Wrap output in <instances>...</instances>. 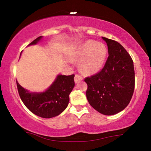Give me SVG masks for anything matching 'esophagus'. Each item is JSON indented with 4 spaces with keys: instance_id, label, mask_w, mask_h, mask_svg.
<instances>
[{
    "instance_id": "1",
    "label": "esophagus",
    "mask_w": 151,
    "mask_h": 151,
    "mask_svg": "<svg viewBox=\"0 0 151 151\" xmlns=\"http://www.w3.org/2000/svg\"><path fill=\"white\" fill-rule=\"evenodd\" d=\"M83 80V77L78 75H75V82L76 83H78L79 82Z\"/></svg>"
}]
</instances>
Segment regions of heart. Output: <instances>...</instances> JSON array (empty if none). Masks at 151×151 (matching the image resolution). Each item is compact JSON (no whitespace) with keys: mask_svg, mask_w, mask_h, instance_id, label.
<instances>
[{"mask_svg":"<svg viewBox=\"0 0 151 151\" xmlns=\"http://www.w3.org/2000/svg\"><path fill=\"white\" fill-rule=\"evenodd\" d=\"M107 57V48L103 43L89 40L78 48L76 58L82 60L81 70L85 75H92L101 69Z\"/></svg>","mask_w":151,"mask_h":151,"instance_id":"heart-1","label":"heart"}]
</instances>
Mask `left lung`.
Wrapping results in <instances>:
<instances>
[{"label": "left lung", "mask_w": 151, "mask_h": 151, "mask_svg": "<svg viewBox=\"0 0 151 151\" xmlns=\"http://www.w3.org/2000/svg\"><path fill=\"white\" fill-rule=\"evenodd\" d=\"M109 57L100 72L86 77V92L91 106L104 115L122 111L131 101L134 89V70L131 56L115 40L102 37Z\"/></svg>", "instance_id": "1"}]
</instances>
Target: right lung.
I'll return each mask as SVG.
<instances>
[{
	"instance_id": "add662e5",
	"label": "right lung",
	"mask_w": 151,
	"mask_h": 151,
	"mask_svg": "<svg viewBox=\"0 0 151 151\" xmlns=\"http://www.w3.org/2000/svg\"><path fill=\"white\" fill-rule=\"evenodd\" d=\"M42 38V36L37 38L29 46L36 45ZM74 76L58 75L52 85L42 93H30L17 81L18 91L24 105L33 114L45 119L52 118L59 115L67 107L69 94L75 86Z\"/></svg>"
}]
</instances>
